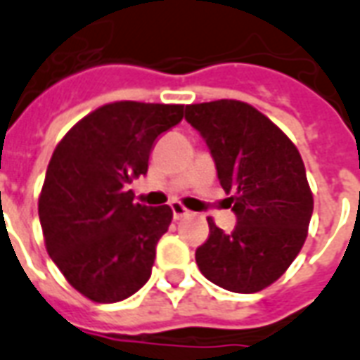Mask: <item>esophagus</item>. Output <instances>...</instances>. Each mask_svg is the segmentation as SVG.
<instances>
[{
	"label": "esophagus",
	"mask_w": 360,
	"mask_h": 360,
	"mask_svg": "<svg viewBox=\"0 0 360 360\" xmlns=\"http://www.w3.org/2000/svg\"><path fill=\"white\" fill-rule=\"evenodd\" d=\"M172 212H173V219H183V217H187L191 212H188L187 207L183 206L181 202H172Z\"/></svg>",
	"instance_id": "1"
}]
</instances>
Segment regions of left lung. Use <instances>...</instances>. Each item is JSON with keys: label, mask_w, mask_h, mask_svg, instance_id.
Segmentation results:
<instances>
[{"label": "left lung", "mask_w": 360, "mask_h": 360, "mask_svg": "<svg viewBox=\"0 0 360 360\" xmlns=\"http://www.w3.org/2000/svg\"><path fill=\"white\" fill-rule=\"evenodd\" d=\"M185 118L206 139L236 214L231 233L207 217L210 236L196 250L198 269L229 292L255 294L286 273L307 238L313 193L300 150L242 101L187 105Z\"/></svg>", "instance_id": "obj_1"}]
</instances>
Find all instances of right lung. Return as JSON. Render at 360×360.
Masks as SVG:
<instances>
[{
  "instance_id": "right-lung-1",
  "label": "right lung",
  "mask_w": 360,
  "mask_h": 360,
  "mask_svg": "<svg viewBox=\"0 0 360 360\" xmlns=\"http://www.w3.org/2000/svg\"><path fill=\"white\" fill-rule=\"evenodd\" d=\"M183 112L185 105L116 101L58 141L39 193V223L47 254L91 302H122L150 278L173 212L133 202L126 187L145 175L156 139Z\"/></svg>"
}]
</instances>
